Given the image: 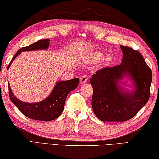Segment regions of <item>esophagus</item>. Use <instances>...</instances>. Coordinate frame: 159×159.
Listing matches in <instances>:
<instances>
[{
  "label": "esophagus",
  "mask_w": 159,
  "mask_h": 159,
  "mask_svg": "<svg viewBox=\"0 0 159 159\" xmlns=\"http://www.w3.org/2000/svg\"><path fill=\"white\" fill-rule=\"evenodd\" d=\"M87 80H88V77H86V75H83L80 77V83L81 84H85L87 82Z\"/></svg>",
  "instance_id": "1"
}]
</instances>
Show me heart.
Wrapping results in <instances>:
<instances>
[{"instance_id": "1", "label": "heart", "mask_w": 159, "mask_h": 159, "mask_svg": "<svg viewBox=\"0 0 159 159\" xmlns=\"http://www.w3.org/2000/svg\"><path fill=\"white\" fill-rule=\"evenodd\" d=\"M103 57H104V55L102 53L99 52H95L93 53H92L91 55H90L89 57V60L91 62H97L101 60V59L103 58ZM113 59H114L113 56L111 55V54H110V55H108L105 57H104V63L107 65L111 64L113 61Z\"/></svg>"}]
</instances>
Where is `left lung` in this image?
<instances>
[{
  "mask_svg": "<svg viewBox=\"0 0 159 159\" xmlns=\"http://www.w3.org/2000/svg\"><path fill=\"white\" fill-rule=\"evenodd\" d=\"M122 63L98 70L90 80L93 89L91 104L102 121L124 122L132 118L148 102L150 96L152 73L139 51L120 46ZM125 76L133 80V92H125L118 85Z\"/></svg>",
  "mask_w": 159,
  "mask_h": 159,
  "instance_id": "1",
  "label": "left lung"
}]
</instances>
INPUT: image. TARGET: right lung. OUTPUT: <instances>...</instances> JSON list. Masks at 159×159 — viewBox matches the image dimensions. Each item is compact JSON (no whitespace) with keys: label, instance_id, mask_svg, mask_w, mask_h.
Here are the masks:
<instances>
[{"label":"right lung","instance_id":"1","mask_svg":"<svg viewBox=\"0 0 159 159\" xmlns=\"http://www.w3.org/2000/svg\"><path fill=\"white\" fill-rule=\"evenodd\" d=\"M50 40L41 39L28 46L21 48L18 50L7 66V69L14 59L23 51L46 50L48 48ZM79 84V79L74 78L70 80L57 82L52 92L45 100L40 102L28 103L19 100L14 96L11 91L10 84H8L9 95L11 101L20 110L23 115L33 120L40 121H51L60 116L64 111V104L69 93L75 89Z\"/></svg>","mask_w":159,"mask_h":159}]
</instances>
